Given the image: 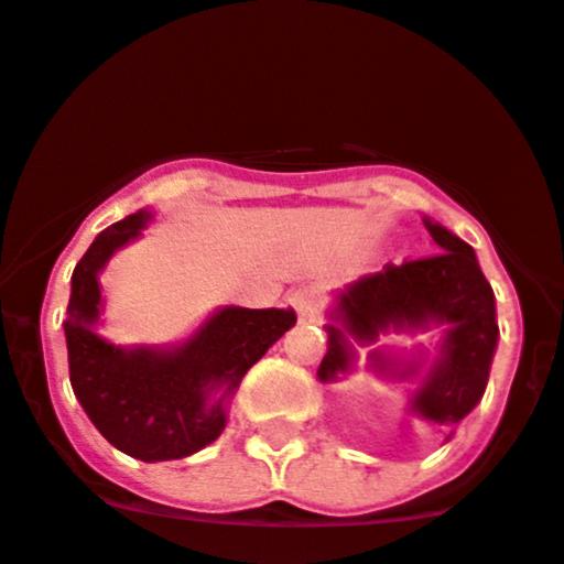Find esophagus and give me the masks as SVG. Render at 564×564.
<instances>
[{
    "instance_id": "34e87169",
    "label": "esophagus",
    "mask_w": 564,
    "mask_h": 564,
    "mask_svg": "<svg viewBox=\"0 0 564 564\" xmlns=\"http://www.w3.org/2000/svg\"><path fill=\"white\" fill-rule=\"evenodd\" d=\"M292 302L296 307V313H300V321L302 324H313L315 318H318V292H315L313 286H302L296 289V292L292 294Z\"/></svg>"
}]
</instances>
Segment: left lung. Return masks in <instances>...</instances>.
I'll return each instance as SVG.
<instances>
[{"label": "left lung", "mask_w": 564, "mask_h": 564, "mask_svg": "<svg viewBox=\"0 0 564 564\" xmlns=\"http://www.w3.org/2000/svg\"><path fill=\"white\" fill-rule=\"evenodd\" d=\"M438 251L404 264H386L337 294L329 324V350L318 367L321 382H334L356 361L350 337L372 345L386 332H417L447 324L438 356L425 372L410 406L433 425L453 429L481 401L498 348L495 294L479 270L476 253L447 227L423 219ZM369 367L391 380L417 377L423 361H393L382 350L369 352ZM453 436V433H449ZM447 436V438H449Z\"/></svg>", "instance_id": "left-lung-1"}]
</instances>
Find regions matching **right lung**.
I'll return each instance as SVG.
<instances>
[{
	"mask_svg": "<svg viewBox=\"0 0 564 564\" xmlns=\"http://www.w3.org/2000/svg\"><path fill=\"white\" fill-rule=\"evenodd\" d=\"M150 219V212H139L96 235L72 272L64 334L74 395L90 423L120 453L158 463L187 457L219 438L227 401L296 315L227 305L173 348L111 345L96 332L104 311L98 272Z\"/></svg>",
	"mask_w": 564,
	"mask_h": 564,
	"instance_id": "1",
	"label": "right lung"
}]
</instances>
